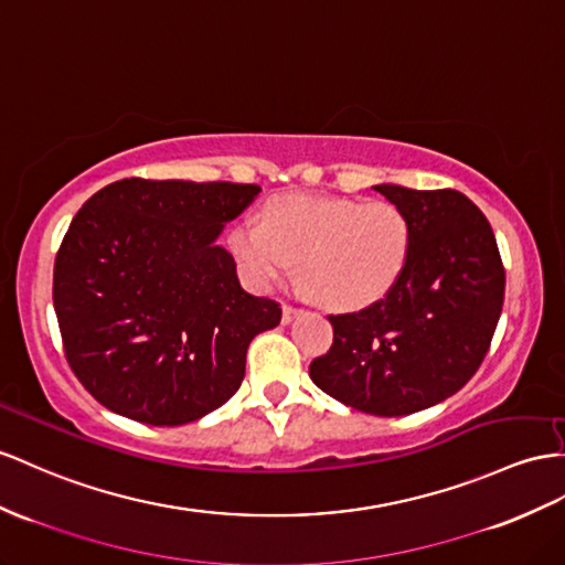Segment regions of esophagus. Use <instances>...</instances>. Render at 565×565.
I'll use <instances>...</instances> for the list:
<instances>
[{
  "label": "esophagus",
  "instance_id": "34e87169",
  "mask_svg": "<svg viewBox=\"0 0 565 565\" xmlns=\"http://www.w3.org/2000/svg\"><path fill=\"white\" fill-rule=\"evenodd\" d=\"M298 315H300V310H298V308H294V306H284V308H281V324H291Z\"/></svg>",
  "mask_w": 565,
  "mask_h": 565
}]
</instances>
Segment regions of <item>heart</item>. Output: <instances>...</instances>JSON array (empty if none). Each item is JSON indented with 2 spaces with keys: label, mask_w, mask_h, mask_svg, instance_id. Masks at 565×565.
<instances>
[{
  "label": "heart",
  "mask_w": 565,
  "mask_h": 565,
  "mask_svg": "<svg viewBox=\"0 0 565 565\" xmlns=\"http://www.w3.org/2000/svg\"><path fill=\"white\" fill-rule=\"evenodd\" d=\"M228 245L255 286H274L300 263L312 296L358 310L392 291L406 269L411 222L386 200L284 195L269 202L263 224L231 231Z\"/></svg>",
  "instance_id": "b5f03b06"
}]
</instances>
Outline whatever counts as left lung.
Returning <instances> with one entry per match:
<instances>
[{"instance_id": "obj_1", "label": "left lung", "mask_w": 565, "mask_h": 565, "mask_svg": "<svg viewBox=\"0 0 565 565\" xmlns=\"http://www.w3.org/2000/svg\"><path fill=\"white\" fill-rule=\"evenodd\" d=\"M411 222L406 269L370 308L329 315L331 349L310 380L343 406L401 417L437 406L482 365L503 308L494 231L458 191L372 185Z\"/></svg>"}]
</instances>
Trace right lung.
Returning <instances> with one entry per match:
<instances>
[{"mask_svg": "<svg viewBox=\"0 0 565 565\" xmlns=\"http://www.w3.org/2000/svg\"><path fill=\"white\" fill-rule=\"evenodd\" d=\"M257 193L121 179L78 210L56 253L54 312L71 370L105 408L177 427L238 392L250 341L281 322L220 245Z\"/></svg>", "mask_w": 565, "mask_h": 565, "instance_id": "add662e5", "label": "right lung"}]
</instances>
